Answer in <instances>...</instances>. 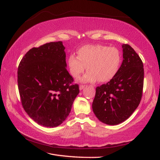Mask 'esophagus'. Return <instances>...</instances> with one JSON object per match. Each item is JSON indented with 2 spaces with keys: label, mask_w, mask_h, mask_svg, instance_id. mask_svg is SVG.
I'll use <instances>...</instances> for the list:
<instances>
[{
  "label": "esophagus",
  "mask_w": 160,
  "mask_h": 160,
  "mask_svg": "<svg viewBox=\"0 0 160 160\" xmlns=\"http://www.w3.org/2000/svg\"><path fill=\"white\" fill-rule=\"evenodd\" d=\"M84 87H85V85H83V84H80V87H79V89L81 91V90H82Z\"/></svg>",
  "instance_id": "34e87169"
}]
</instances>
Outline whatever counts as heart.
<instances>
[{"label": "heart", "mask_w": 160, "mask_h": 160, "mask_svg": "<svg viewBox=\"0 0 160 160\" xmlns=\"http://www.w3.org/2000/svg\"><path fill=\"white\" fill-rule=\"evenodd\" d=\"M78 56L69 57V71L77 78L86 69L81 81L84 82H108L116 76L122 62V55L115 47L102 45H84L78 50Z\"/></svg>", "instance_id": "1"}]
</instances>
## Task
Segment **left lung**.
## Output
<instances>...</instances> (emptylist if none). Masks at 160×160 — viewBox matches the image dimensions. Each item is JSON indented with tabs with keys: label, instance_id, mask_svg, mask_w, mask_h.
I'll return each mask as SVG.
<instances>
[{
	"label": "left lung",
	"instance_id": "left-lung-1",
	"mask_svg": "<svg viewBox=\"0 0 160 160\" xmlns=\"http://www.w3.org/2000/svg\"><path fill=\"white\" fill-rule=\"evenodd\" d=\"M123 61L118 73L107 84L96 88L92 104L98 120L116 125L131 116L142 96L144 68L141 58L132 47L124 44Z\"/></svg>",
	"mask_w": 160,
	"mask_h": 160
}]
</instances>
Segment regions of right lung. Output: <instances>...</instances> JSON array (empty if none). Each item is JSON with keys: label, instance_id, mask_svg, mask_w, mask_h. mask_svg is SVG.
Here are the masks:
<instances>
[{"label": "right lung", "instance_id": "add662e5", "mask_svg": "<svg viewBox=\"0 0 160 160\" xmlns=\"http://www.w3.org/2000/svg\"><path fill=\"white\" fill-rule=\"evenodd\" d=\"M62 42L46 43L29 50L18 68L22 105L32 120L45 127H56L69 115L78 84L66 67Z\"/></svg>", "mask_w": 160, "mask_h": 160}]
</instances>
